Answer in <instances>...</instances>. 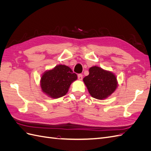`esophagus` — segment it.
<instances>
[{"label": "esophagus", "mask_w": 151, "mask_h": 151, "mask_svg": "<svg viewBox=\"0 0 151 151\" xmlns=\"http://www.w3.org/2000/svg\"><path fill=\"white\" fill-rule=\"evenodd\" d=\"M77 77H78V79H79V80H82V79H83V74H78V75H77Z\"/></svg>", "instance_id": "esophagus-1"}]
</instances>
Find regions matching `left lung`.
Returning a JSON list of instances; mask_svg holds the SVG:
<instances>
[{
  "instance_id": "8db88e82",
  "label": "left lung",
  "mask_w": 151,
  "mask_h": 151,
  "mask_svg": "<svg viewBox=\"0 0 151 151\" xmlns=\"http://www.w3.org/2000/svg\"><path fill=\"white\" fill-rule=\"evenodd\" d=\"M89 74L83 81L92 97L103 99L110 96L117 87L116 76L113 73L94 66L89 70Z\"/></svg>"
}]
</instances>
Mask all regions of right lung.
<instances>
[{
    "label": "right lung",
    "instance_id": "obj_1",
    "mask_svg": "<svg viewBox=\"0 0 151 151\" xmlns=\"http://www.w3.org/2000/svg\"><path fill=\"white\" fill-rule=\"evenodd\" d=\"M77 79V74L70 68L59 65L44 73L41 78V88L50 97L58 98L66 94L71 83Z\"/></svg>",
    "mask_w": 151,
    "mask_h": 151
}]
</instances>
